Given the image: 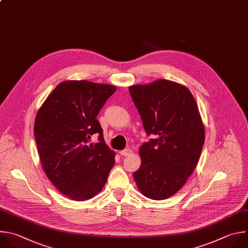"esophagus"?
I'll return each mask as SVG.
<instances>
[{"label":"esophagus","mask_w":248,"mask_h":248,"mask_svg":"<svg viewBox=\"0 0 248 248\" xmlns=\"http://www.w3.org/2000/svg\"><path fill=\"white\" fill-rule=\"evenodd\" d=\"M132 154H133V152H132V150H130V148H126V150L120 152V155H123V156H129Z\"/></svg>","instance_id":"34e87169"}]
</instances>
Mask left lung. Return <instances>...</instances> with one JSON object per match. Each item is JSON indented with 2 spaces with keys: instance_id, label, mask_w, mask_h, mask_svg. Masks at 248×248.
<instances>
[{
  "instance_id": "obj_1",
  "label": "left lung",
  "mask_w": 248,
  "mask_h": 248,
  "mask_svg": "<svg viewBox=\"0 0 248 248\" xmlns=\"http://www.w3.org/2000/svg\"><path fill=\"white\" fill-rule=\"evenodd\" d=\"M145 133L156 139L140 145V167L133 176L139 190L155 201L166 200L193 172L205 140L202 119L189 90L159 79L129 87Z\"/></svg>"
}]
</instances>
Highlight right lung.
<instances>
[{
	"label": "right lung",
	"instance_id": "1",
	"mask_svg": "<svg viewBox=\"0 0 248 248\" xmlns=\"http://www.w3.org/2000/svg\"><path fill=\"white\" fill-rule=\"evenodd\" d=\"M116 91L108 84L86 80L60 83L37 112L34 136L43 169L69 199L84 202L105 186L115 153L104 140L95 118ZM94 133L100 140L87 144Z\"/></svg>",
	"mask_w": 248,
	"mask_h": 248
}]
</instances>
